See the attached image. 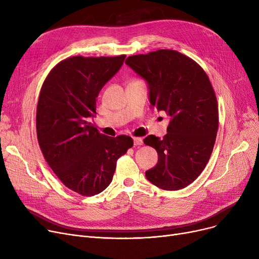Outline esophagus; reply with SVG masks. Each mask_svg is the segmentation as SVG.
Here are the masks:
<instances>
[{
	"label": "esophagus",
	"instance_id": "34e87169",
	"mask_svg": "<svg viewBox=\"0 0 259 259\" xmlns=\"http://www.w3.org/2000/svg\"><path fill=\"white\" fill-rule=\"evenodd\" d=\"M133 142H134V146H141V145H143V140L141 138H134Z\"/></svg>",
	"mask_w": 259,
	"mask_h": 259
}]
</instances>
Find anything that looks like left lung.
Listing matches in <instances>:
<instances>
[{
  "label": "left lung",
  "instance_id": "obj_1",
  "mask_svg": "<svg viewBox=\"0 0 259 259\" xmlns=\"http://www.w3.org/2000/svg\"><path fill=\"white\" fill-rule=\"evenodd\" d=\"M125 63L146 80L150 107L170 116L164 139L151 134L144 140L158 155L146 178L162 190L183 189L205 169L215 144L219 108L210 79L197 63L175 50L138 54Z\"/></svg>",
  "mask_w": 259,
  "mask_h": 259
}]
</instances>
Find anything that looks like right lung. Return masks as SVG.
<instances>
[{"instance_id": "right-lung-1", "label": "right lung", "mask_w": 259, "mask_h": 259, "mask_svg": "<svg viewBox=\"0 0 259 259\" xmlns=\"http://www.w3.org/2000/svg\"><path fill=\"white\" fill-rule=\"evenodd\" d=\"M114 58L72 57L50 71L36 107V135L49 167L72 191L99 194L110 185L116 160L133 146L127 135L110 138L89 122L102 88L124 64Z\"/></svg>"}]
</instances>
